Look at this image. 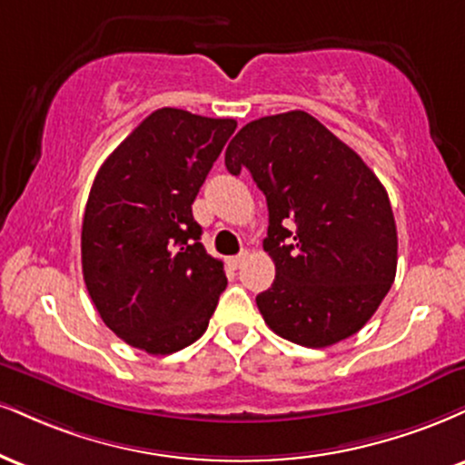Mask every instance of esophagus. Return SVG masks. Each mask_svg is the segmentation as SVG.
<instances>
[{"label": "esophagus", "mask_w": 465, "mask_h": 465, "mask_svg": "<svg viewBox=\"0 0 465 465\" xmlns=\"http://www.w3.org/2000/svg\"><path fill=\"white\" fill-rule=\"evenodd\" d=\"M244 260H247V253H240V255L229 257V266H232V268H240V266H242Z\"/></svg>", "instance_id": "esophagus-1"}]
</instances>
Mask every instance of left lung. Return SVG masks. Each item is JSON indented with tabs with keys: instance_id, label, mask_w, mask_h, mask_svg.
<instances>
[{
	"instance_id": "1",
	"label": "left lung",
	"mask_w": 465,
	"mask_h": 465,
	"mask_svg": "<svg viewBox=\"0 0 465 465\" xmlns=\"http://www.w3.org/2000/svg\"><path fill=\"white\" fill-rule=\"evenodd\" d=\"M264 193L275 282L255 296L268 327L324 349L371 321L396 275V223L366 162L303 110L262 116L225 151Z\"/></svg>"
}]
</instances>
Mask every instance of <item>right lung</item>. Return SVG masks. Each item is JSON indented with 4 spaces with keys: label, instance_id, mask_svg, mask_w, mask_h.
Masks as SVG:
<instances>
[{
    "label": "right lung",
    "instance_id": "1",
    "mask_svg": "<svg viewBox=\"0 0 465 465\" xmlns=\"http://www.w3.org/2000/svg\"><path fill=\"white\" fill-rule=\"evenodd\" d=\"M233 119L160 108L108 155L82 223V272L102 321L130 346L171 355L208 329L227 286L201 244L199 188Z\"/></svg>",
    "mask_w": 465,
    "mask_h": 465
}]
</instances>
